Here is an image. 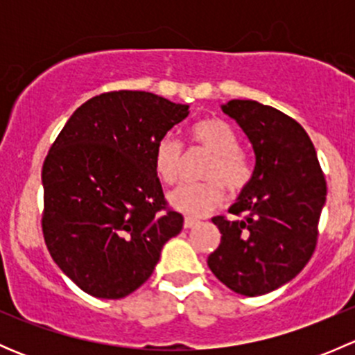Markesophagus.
Instances as JSON below:
<instances>
[{"instance_id":"1","label":"esophagus","mask_w":355,"mask_h":355,"mask_svg":"<svg viewBox=\"0 0 355 355\" xmlns=\"http://www.w3.org/2000/svg\"><path fill=\"white\" fill-rule=\"evenodd\" d=\"M196 225H199V220H196V218H191V216H185V220H184L185 228H194Z\"/></svg>"}]
</instances>
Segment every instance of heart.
Returning a JSON list of instances; mask_svg holds the SVG:
<instances>
[{
	"mask_svg": "<svg viewBox=\"0 0 355 355\" xmlns=\"http://www.w3.org/2000/svg\"><path fill=\"white\" fill-rule=\"evenodd\" d=\"M196 144L213 155L204 170L202 184H184L168 194L171 207L191 216H200L220 206L225 199V187L239 192L249 184L252 168L239 149V137L234 128L220 118H206L191 128ZM182 144L173 135H164L155 149V170L164 184L178 180L182 170Z\"/></svg>",
	"mask_w": 355,
	"mask_h": 355,
	"instance_id": "1",
	"label": "heart"
}]
</instances>
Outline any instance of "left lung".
<instances>
[{
  "instance_id": "8db88e82",
  "label": "left lung",
  "mask_w": 355,
  "mask_h": 355,
  "mask_svg": "<svg viewBox=\"0 0 355 355\" xmlns=\"http://www.w3.org/2000/svg\"><path fill=\"white\" fill-rule=\"evenodd\" d=\"M221 111L237 121L254 151V170L228 221L214 216L221 242L207 257L214 277L241 295L284 287L313 256L327 182L307 132L282 111L232 99Z\"/></svg>"
}]
</instances>
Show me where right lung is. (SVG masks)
Here are the masks:
<instances>
[{"label": "right lung", "instance_id": "add662e5", "mask_svg": "<svg viewBox=\"0 0 355 355\" xmlns=\"http://www.w3.org/2000/svg\"><path fill=\"white\" fill-rule=\"evenodd\" d=\"M189 105L106 92L73 111L42 166V232L53 261L85 293L121 299L155 271L184 216L164 211L156 144Z\"/></svg>", "mask_w": 355, "mask_h": 355}]
</instances>
